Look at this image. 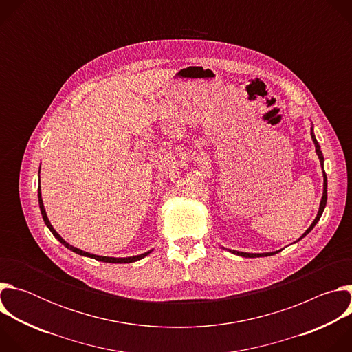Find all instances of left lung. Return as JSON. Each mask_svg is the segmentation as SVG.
<instances>
[{"mask_svg":"<svg viewBox=\"0 0 352 352\" xmlns=\"http://www.w3.org/2000/svg\"><path fill=\"white\" fill-rule=\"evenodd\" d=\"M311 136H312V140H314V143H315L316 153H318V156H319V160H320V164H322V168H323V162H324V159H323L320 146H319V143H318V140H316V138H315V133H314V129H312V128H311ZM326 202H327V177H326V173L323 171V196H322V200H320V206H319L318 216H316V219L314 220V223L311 224V227L302 234V236H300L299 239H302L307 234H309V232L314 230V227H315L316 223L319 221V219H320V216H322V213H323V210H324V208H326ZM299 239H298V241H299ZM231 252L235 254V255L243 256V258H262V256H270V255L278 254V252H270V254H246V252H238V250H231Z\"/></svg>","mask_w":352,"mask_h":352,"instance_id":"8db88e82","label":"left lung"}]
</instances>
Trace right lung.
Masks as SVG:
<instances>
[{"mask_svg": "<svg viewBox=\"0 0 352 352\" xmlns=\"http://www.w3.org/2000/svg\"><path fill=\"white\" fill-rule=\"evenodd\" d=\"M38 205H40V210H41V216H43V220H44V223H45V226L50 228V231L53 232V235L64 245V246H67L68 249H71L72 252H75V254H79V255H82V256H87V258H93V259H96V261H100V262H107V263H132V262H136V261H139V259H143L144 256H147L150 252H152V250H150V252H146V254H142V255H138V256H131V258H109V256H98V255H91V254H89V252H85V250H80V249H78V248H75V246H72V245H69L68 242H65L61 236H60V234L53 228V226H52V223L48 221V217H47V214H45V210H44V205H43V199H41V192H40V186H38Z\"/></svg>", "mask_w": 352, "mask_h": 352, "instance_id": "right-lung-1", "label": "right lung"}]
</instances>
